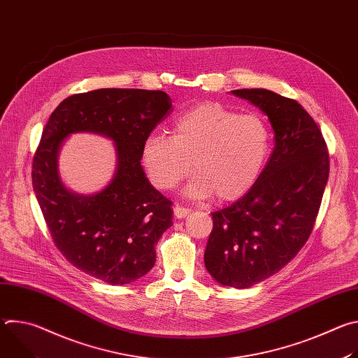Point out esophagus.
<instances>
[{
	"instance_id": "34e87169",
	"label": "esophagus",
	"mask_w": 358,
	"mask_h": 358,
	"mask_svg": "<svg viewBox=\"0 0 358 358\" xmlns=\"http://www.w3.org/2000/svg\"><path fill=\"white\" fill-rule=\"evenodd\" d=\"M189 213H191V210H188V208H184V207H180V206L174 207V217L178 218V220L185 218Z\"/></svg>"
}]
</instances>
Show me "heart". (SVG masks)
Listing matches in <instances>:
<instances>
[{
	"instance_id": "1",
	"label": "heart",
	"mask_w": 358,
	"mask_h": 358,
	"mask_svg": "<svg viewBox=\"0 0 358 358\" xmlns=\"http://www.w3.org/2000/svg\"><path fill=\"white\" fill-rule=\"evenodd\" d=\"M271 151V131L257 115H239L217 101H203L173 123V134L151 133L143 164L160 189L174 188L194 169L184 192L191 198H241L257 182ZM193 163L191 164L190 162Z\"/></svg>"
}]
</instances>
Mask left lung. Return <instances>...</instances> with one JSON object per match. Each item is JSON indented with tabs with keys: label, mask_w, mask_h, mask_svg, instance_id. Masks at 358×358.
<instances>
[{
	"label": "left lung",
	"mask_w": 358,
	"mask_h": 358,
	"mask_svg": "<svg viewBox=\"0 0 358 358\" xmlns=\"http://www.w3.org/2000/svg\"><path fill=\"white\" fill-rule=\"evenodd\" d=\"M232 94L262 110L275 148L259 180L232 206L213 213L203 262L221 285L245 289L286 266L309 239L329 180L323 134L296 100L266 89Z\"/></svg>",
	"instance_id": "obj_1"
}]
</instances>
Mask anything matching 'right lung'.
Here are the masks:
<instances>
[{
  "label": "right lung",
  "instance_id": "right-lung-1",
  "mask_svg": "<svg viewBox=\"0 0 358 358\" xmlns=\"http://www.w3.org/2000/svg\"><path fill=\"white\" fill-rule=\"evenodd\" d=\"M162 90L97 89L65 99L50 115L32 163V187L61 253L75 268L109 285H127L156 264L155 245L173 225L171 201L141 167L144 140L170 115ZM94 132L115 143L117 170L99 193L69 190L59 174L63 141Z\"/></svg>",
  "mask_w": 358,
  "mask_h": 358
}]
</instances>
